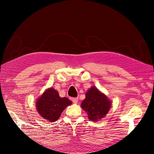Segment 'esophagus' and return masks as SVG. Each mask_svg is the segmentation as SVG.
<instances>
[{"instance_id": "34e87169", "label": "esophagus", "mask_w": 154, "mask_h": 154, "mask_svg": "<svg viewBox=\"0 0 154 154\" xmlns=\"http://www.w3.org/2000/svg\"><path fill=\"white\" fill-rule=\"evenodd\" d=\"M78 101V99L77 98V97H73V98H72V101L74 103H76Z\"/></svg>"}]
</instances>
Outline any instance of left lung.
I'll return each mask as SVG.
<instances>
[{"label": "left lung", "instance_id": "8db88e82", "mask_svg": "<svg viewBox=\"0 0 154 154\" xmlns=\"http://www.w3.org/2000/svg\"><path fill=\"white\" fill-rule=\"evenodd\" d=\"M111 106V101L96 87H92L86 92L81 107L87 112L88 118L93 122L103 118Z\"/></svg>", "mask_w": 154, "mask_h": 154}]
</instances>
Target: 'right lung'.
<instances>
[{
  "label": "right lung",
  "mask_w": 154,
  "mask_h": 154,
  "mask_svg": "<svg viewBox=\"0 0 154 154\" xmlns=\"http://www.w3.org/2000/svg\"><path fill=\"white\" fill-rule=\"evenodd\" d=\"M72 103L67 97H60L57 91L53 88L46 90L37 100L36 106L38 114L49 122H54L68 105Z\"/></svg>",
  "instance_id": "1"
}]
</instances>
